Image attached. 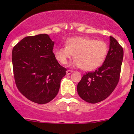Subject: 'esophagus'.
Masks as SVG:
<instances>
[{
	"label": "esophagus",
	"instance_id": "1",
	"mask_svg": "<svg viewBox=\"0 0 134 134\" xmlns=\"http://www.w3.org/2000/svg\"><path fill=\"white\" fill-rule=\"evenodd\" d=\"M72 72V70H67V71H66V74H67V75H70V74H71Z\"/></svg>",
	"mask_w": 134,
	"mask_h": 134
}]
</instances>
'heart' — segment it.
Wrapping results in <instances>:
<instances>
[{
  "mask_svg": "<svg viewBox=\"0 0 134 134\" xmlns=\"http://www.w3.org/2000/svg\"><path fill=\"white\" fill-rule=\"evenodd\" d=\"M108 46L101 40L84 37H73L66 41V47L54 50L56 59L63 65L75 56L72 66L81 67L84 71H92L99 67L106 59Z\"/></svg>",
  "mask_w": 134,
  "mask_h": 134,
  "instance_id": "heart-1",
  "label": "heart"
}]
</instances>
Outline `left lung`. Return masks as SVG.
<instances>
[{
	"instance_id": "left-lung-1",
	"label": "left lung",
	"mask_w": 134,
	"mask_h": 134,
	"mask_svg": "<svg viewBox=\"0 0 134 134\" xmlns=\"http://www.w3.org/2000/svg\"><path fill=\"white\" fill-rule=\"evenodd\" d=\"M109 48L102 65L83 76L77 86L81 98L95 104L109 97L117 86L123 59V48L113 37H109Z\"/></svg>"
}]
</instances>
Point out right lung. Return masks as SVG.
Here are the masks:
<instances>
[{"label":"right lung","mask_w":134,"mask_h":134,"mask_svg":"<svg viewBox=\"0 0 134 134\" xmlns=\"http://www.w3.org/2000/svg\"><path fill=\"white\" fill-rule=\"evenodd\" d=\"M54 42L45 34L28 36L12 50L15 82L19 91L35 103L43 104L55 98L66 69L53 52Z\"/></svg>","instance_id":"right-lung-1"}]
</instances>
